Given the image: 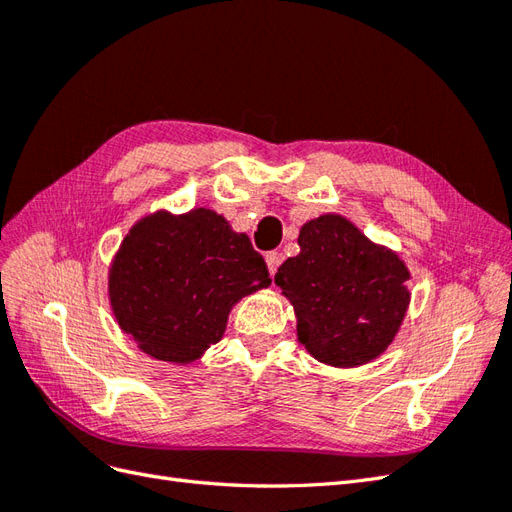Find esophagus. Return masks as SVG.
Masks as SVG:
<instances>
[{"mask_svg":"<svg viewBox=\"0 0 512 512\" xmlns=\"http://www.w3.org/2000/svg\"><path fill=\"white\" fill-rule=\"evenodd\" d=\"M282 260H284V256H282L280 252H269V254L265 256V262H267V269H269V273H271V275H275L277 267H280V265H282Z\"/></svg>","mask_w":512,"mask_h":512,"instance_id":"obj_1","label":"esophagus"}]
</instances>
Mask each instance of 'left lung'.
<instances>
[{"label": "left lung", "instance_id": "obj_1", "mask_svg": "<svg viewBox=\"0 0 512 512\" xmlns=\"http://www.w3.org/2000/svg\"><path fill=\"white\" fill-rule=\"evenodd\" d=\"M297 243L275 284L294 307L299 344L337 369L376 361L408 314L406 262L339 213L307 220Z\"/></svg>", "mask_w": 512, "mask_h": 512}]
</instances>
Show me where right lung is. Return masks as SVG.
Returning a JSON list of instances; mask_svg holds the SVG:
<instances>
[{
  "instance_id": "right-lung-1",
  "label": "right lung",
  "mask_w": 512,
  "mask_h": 512,
  "mask_svg": "<svg viewBox=\"0 0 512 512\" xmlns=\"http://www.w3.org/2000/svg\"><path fill=\"white\" fill-rule=\"evenodd\" d=\"M269 286L267 265L250 237L209 207L143 215L106 275L121 333L170 365L198 361L224 337L232 307Z\"/></svg>"
}]
</instances>
